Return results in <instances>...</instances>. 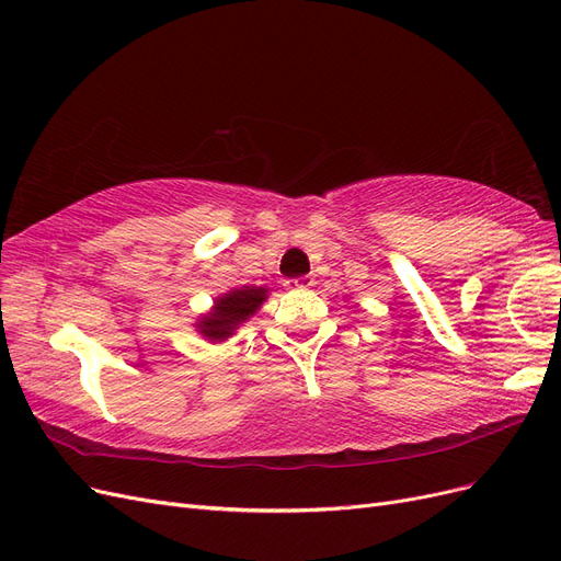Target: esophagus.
Masks as SVG:
<instances>
[{
    "label": "esophagus",
    "mask_w": 561,
    "mask_h": 561,
    "mask_svg": "<svg viewBox=\"0 0 561 561\" xmlns=\"http://www.w3.org/2000/svg\"><path fill=\"white\" fill-rule=\"evenodd\" d=\"M311 285H313V278H311V276L287 278V280H285V287H290V290H295V287H311Z\"/></svg>",
    "instance_id": "obj_1"
}]
</instances>
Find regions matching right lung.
Here are the masks:
<instances>
[{
    "label": "right lung",
    "instance_id": "obj_1",
    "mask_svg": "<svg viewBox=\"0 0 561 561\" xmlns=\"http://www.w3.org/2000/svg\"><path fill=\"white\" fill-rule=\"evenodd\" d=\"M264 299V287H243V290H233L227 297L217 299L215 311L198 322V330L206 336L222 342V339L239 328L243 320H248V316L260 309V304Z\"/></svg>",
    "mask_w": 561,
    "mask_h": 561
}]
</instances>
